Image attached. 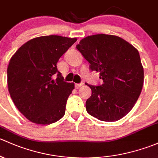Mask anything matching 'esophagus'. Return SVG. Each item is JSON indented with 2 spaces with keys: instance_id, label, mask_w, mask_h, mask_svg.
<instances>
[{
  "instance_id": "obj_1",
  "label": "esophagus",
  "mask_w": 158,
  "mask_h": 158,
  "mask_svg": "<svg viewBox=\"0 0 158 158\" xmlns=\"http://www.w3.org/2000/svg\"><path fill=\"white\" fill-rule=\"evenodd\" d=\"M84 84V83H80V84H74V87H75L76 89H78L79 87H81V86Z\"/></svg>"
}]
</instances>
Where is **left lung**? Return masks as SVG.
Returning a JSON list of instances; mask_svg holds the SVG:
<instances>
[{
  "label": "left lung",
  "instance_id": "1",
  "mask_svg": "<svg viewBox=\"0 0 158 158\" xmlns=\"http://www.w3.org/2000/svg\"><path fill=\"white\" fill-rule=\"evenodd\" d=\"M76 48L90 63L91 71L100 72L103 84L90 87L86 110L105 122L119 120L133 108L144 83V69L139 51L126 40L113 35L97 34L80 41Z\"/></svg>",
  "mask_w": 158,
  "mask_h": 158
}]
</instances>
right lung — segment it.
Instances as JSON below:
<instances>
[{
  "label": "right lung",
  "mask_w": 158,
  "mask_h": 158,
  "mask_svg": "<svg viewBox=\"0 0 158 158\" xmlns=\"http://www.w3.org/2000/svg\"><path fill=\"white\" fill-rule=\"evenodd\" d=\"M76 41L54 35L37 37L23 44L10 60L8 90L19 111L30 121L49 125L64 116L74 86L64 81L56 64Z\"/></svg>",
  "instance_id": "obj_1"
}]
</instances>
